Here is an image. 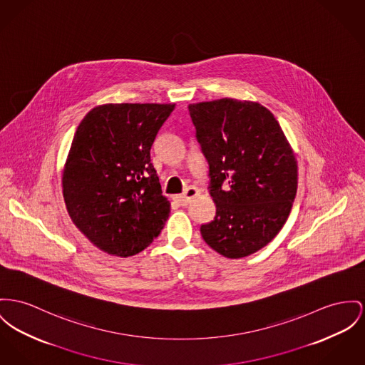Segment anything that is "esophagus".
I'll return each instance as SVG.
<instances>
[{
    "instance_id": "obj_1",
    "label": "esophagus",
    "mask_w": 365,
    "mask_h": 365,
    "mask_svg": "<svg viewBox=\"0 0 365 365\" xmlns=\"http://www.w3.org/2000/svg\"><path fill=\"white\" fill-rule=\"evenodd\" d=\"M197 195H199V190H197L196 187H188L184 194L178 195L175 199H177V202H178L181 206H187Z\"/></svg>"
}]
</instances>
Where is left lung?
I'll list each match as a JSON object with an SVG mask.
<instances>
[{
    "label": "left lung",
    "mask_w": 365,
    "mask_h": 365,
    "mask_svg": "<svg viewBox=\"0 0 365 365\" xmlns=\"http://www.w3.org/2000/svg\"><path fill=\"white\" fill-rule=\"evenodd\" d=\"M188 108L216 205L215 220L200 227L202 238L224 257L250 256L277 237L291 213L296 155L279 123L259 102L221 98ZM224 182L229 187L222 190Z\"/></svg>",
    "instance_id": "left-lung-1"
}]
</instances>
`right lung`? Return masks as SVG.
<instances>
[{
	"label": "right lung",
	"mask_w": 365,
	"mask_h": 365,
	"mask_svg": "<svg viewBox=\"0 0 365 365\" xmlns=\"http://www.w3.org/2000/svg\"><path fill=\"white\" fill-rule=\"evenodd\" d=\"M175 103H103L78 124L62 192L74 225L99 250L140 253L170 213L150 163V146Z\"/></svg>",
	"instance_id": "add662e5"
}]
</instances>
